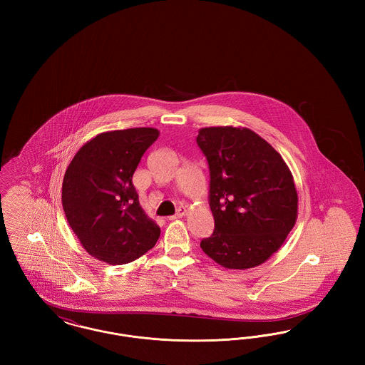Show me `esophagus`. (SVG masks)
<instances>
[{
  "mask_svg": "<svg viewBox=\"0 0 365 365\" xmlns=\"http://www.w3.org/2000/svg\"><path fill=\"white\" fill-rule=\"evenodd\" d=\"M186 215H187V209L185 208V207H182V208L178 209V212L175 213L174 216H170V217H168V220L180 219V217H183V216H186Z\"/></svg>",
  "mask_w": 365,
  "mask_h": 365,
  "instance_id": "obj_1",
  "label": "esophagus"
}]
</instances>
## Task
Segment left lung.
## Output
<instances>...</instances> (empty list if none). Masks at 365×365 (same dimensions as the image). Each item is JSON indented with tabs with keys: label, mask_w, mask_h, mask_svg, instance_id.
<instances>
[{
	"label": "left lung",
	"mask_w": 365,
	"mask_h": 365,
	"mask_svg": "<svg viewBox=\"0 0 365 365\" xmlns=\"http://www.w3.org/2000/svg\"><path fill=\"white\" fill-rule=\"evenodd\" d=\"M197 143L210 173L213 234L204 253L228 269L257 267L277 253L298 215L294 178L278 152L246 127H205Z\"/></svg>",
	"instance_id": "left-lung-1"
}]
</instances>
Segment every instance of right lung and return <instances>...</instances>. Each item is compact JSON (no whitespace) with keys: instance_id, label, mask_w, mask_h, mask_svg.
Listing matches in <instances>:
<instances>
[{"instance_id":"add662e5","label":"right lung","mask_w":365,"mask_h":365,"mask_svg":"<svg viewBox=\"0 0 365 365\" xmlns=\"http://www.w3.org/2000/svg\"><path fill=\"white\" fill-rule=\"evenodd\" d=\"M152 127L106 131L86 142L63 180L61 202L87 253L110 265L137 260L160 237V227L139 204L133 175L158 138Z\"/></svg>"}]
</instances>
